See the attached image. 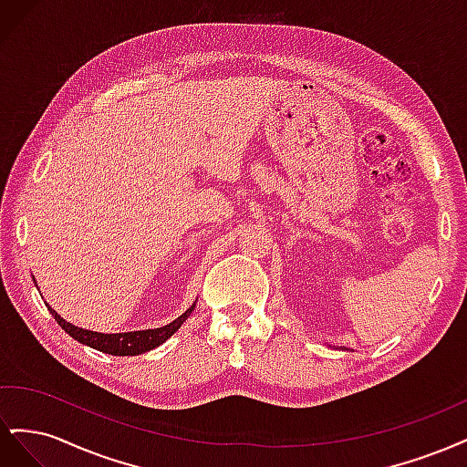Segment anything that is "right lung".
<instances>
[{
    "instance_id": "1",
    "label": "right lung",
    "mask_w": 467,
    "mask_h": 467,
    "mask_svg": "<svg viewBox=\"0 0 467 467\" xmlns=\"http://www.w3.org/2000/svg\"><path fill=\"white\" fill-rule=\"evenodd\" d=\"M191 306L185 314L179 316L175 321H171L169 325H163V327L158 329H146V331H132V333H115V335H105V333H95V331H88V329H79L76 325L67 323L66 319H62L54 309L48 306L50 314L54 316V319L58 321L60 327L69 335L74 337L78 343L88 345L91 348H97L101 352H107V355H115V357H134V355H142L146 350H151L155 347H160L161 343H165L169 337H171L185 319L192 314Z\"/></svg>"
}]
</instances>
